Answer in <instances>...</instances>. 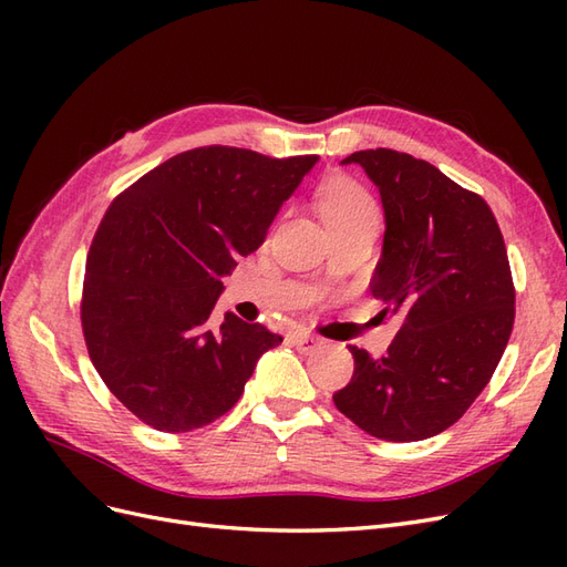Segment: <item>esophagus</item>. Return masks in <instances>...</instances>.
<instances>
[{
	"instance_id": "obj_1",
	"label": "esophagus",
	"mask_w": 567,
	"mask_h": 567,
	"mask_svg": "<svg viewBox=\"0 0 567 567\" xmlns=\"http://www.w3.org/2000/svg\"><path fill=\"white\" fill-rule=\"evenodd\" d=\"M288 340L293 342V346H296L298 350H302V352H312V350H317V348L321 346V342H323L321 338H317V336H312V333H305V331L290 333Z\"/></svg>"
}]
</instances>
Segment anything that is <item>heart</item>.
Returning a JSON list of instances; mask_svg holds the SVG:
<instances>
[{
    "label": "heart",
    "mask_w": 567,
    "mask_h": 567,
    "mask_svg": "<svg viewBox=\"0 0 567 567\" xmlns=\"http://www.w3.org/2000/svg\"><path fill=\"white\" fill-rule=\"evenodd\" d=\"M321 215L326 225H331V221L375 219L379 210H375V203L367 188L354 182H336L321 196Z\"/></svg>",
    "instance_id": "b5f03b06"
}]
</instances>
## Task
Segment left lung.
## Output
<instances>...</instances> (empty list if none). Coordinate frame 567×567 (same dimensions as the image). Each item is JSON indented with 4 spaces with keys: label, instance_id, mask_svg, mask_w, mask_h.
<instances>
[{
    "label": "left lung",
    "instance_id": "1",
    "mask_svg": "<svg viewBox=\"0 0 567 567\" xmlns=\"http://www.w3.org/2000/svg\"><path fill=\"white\" fill-rule=\"evenodd\" d=\"M383 203V252L371 281L402 329L388 354L350 346L340 414L388 442L427 440L456 423L489 383L516 317L508 255L489 205L431 163L392 148L357 151Z\"/></svg>",
    "mask_w": 567,
    "mask_h": 567
}]
</instances>
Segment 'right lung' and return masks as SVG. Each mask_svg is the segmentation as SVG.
Instances as JSON below:
<instances>
[{
    "label": "right lung",
    "instance_id": "add662e5",
    "mask_svg": "<svg viewBox=\"0 0 567 567\" xmlns=\"http://www.w3.org/2000/svg\"><path fill=\"white\" fill-rule=\"evenodd\" d=\"M317 161L203 146L111 203L87 252L82 331L99 375L136 419L163 433L213 423L284 340L231 312L215 323L213 310L221 277L262 246Z\"/></svg>",
    "mask_w": 567,
    "mask_h": 567
}]
</instances>
